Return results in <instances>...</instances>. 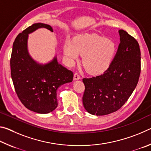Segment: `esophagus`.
Here are the masks:
<instances>
[{
	"label": "esophagus",
	"instance_id": "obj_1",
	"mask_svg": "<svg viewBox=\"0 0 151 151\" xmlns=\"http://www.w3.org/2000/svg\"><path fill=\"white\" fill-rule=\"evenodd\" d=\"M80 78H81V77H80V76L78 75V73H75V75H74V80L75 81L79 80Z\"/></svg>",
	"mask_w": 151,
	"mask_h": 151
}]
</instances>
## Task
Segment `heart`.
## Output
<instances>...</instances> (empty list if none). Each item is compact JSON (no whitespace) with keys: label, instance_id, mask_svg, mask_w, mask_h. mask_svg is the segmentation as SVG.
<instances>
[{"label":"heart","instance_id":"b5f03b06","mask_svg":"<svg viewBox=\"0 0 151 151\" xmlns=\"http://www.w3.org/2000/svg\"><path fill=\"white\" fill-rule=\"evenodd\" d=\"M116 45L111 40L92 34L78 35L74 42L67 40L64 52L70 60L84 55L83 63L88 72L99 75L109 67L116 53Z\"/></svg>","mask_w":151,"mask_h":151}]
</instances>
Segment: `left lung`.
Segmentation results:
<instances>
[{"label": "left lung", "instance_id": "8db88e82", "mask_svg": "<svg viewBox=\"0 0 151 151\" xmlns=\"http://www.w3.org/2000/svg\"><path fill=\"white\" fill-rule=\"evenodd\" d=\"M120 44L109 67L103 74L83 79L84 107L93 115L103 116L119 110L137 85L140 73V51L134 39L119 30Z\"/></svg>", "mask_w": 151, "mask_h": 151}]
</instances>
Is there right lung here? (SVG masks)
<instances>
[{"mask_svg": "<svg viewBox=\"0 0 151 151\" xmlns=\"http://www.w3.org/2000/svg\"><path fill=\"white\" fill-rule=\"evenodd\" d=\"M40 28L52 32L50 25L35 23L17 36L11 58V77L21 103L30 111L40 114L52 112L57 107V90L71 83L72 71L58 63L57 56L45 64L33 59L28 50L29 35Z\"/></svg>", "mask_w": 151, "mask_h": 151, "instance_id": "right-lung-1", "label": "right lung"}]
</instances>
